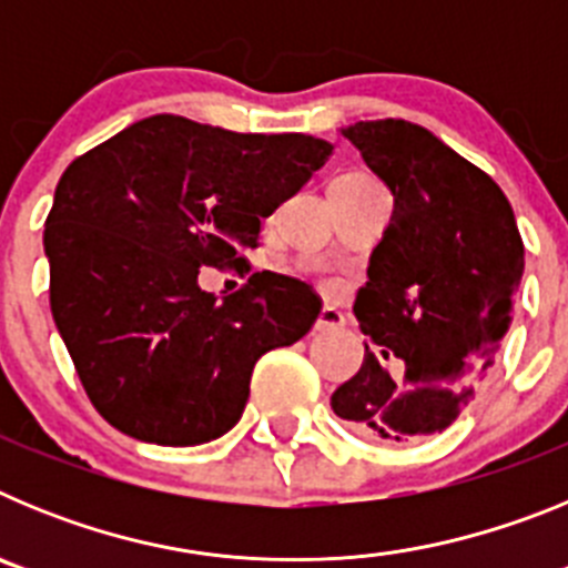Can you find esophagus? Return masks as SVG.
<instances>
[{
  "label": "esophagus",
  "mask_w": 568,
  "mask_h": 568,
  "mask_svg": "<svg viewBox=\"0 0 568 568\" xmlns=\"http://www.w3.org/2000/svg\"><path fill=\"white\" fill-rule=\"evenodd\" d=\"M344 327V315L335 307H324L318 313V321H315V333H335V329Z\"/></svg>",
  "instance_id": "34e87169"
}]
</instances>
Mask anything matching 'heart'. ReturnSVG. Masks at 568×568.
Returning <instances> with one entry per match:
<instances>
[{"instance_id":"heart-1","label":"heart","mask_w":568,"mask_h":568,"mask_svg":"<svg viewBox=\"0 0 568 568\" xmlns=\"http://www.w3.org/2000/svg\"><path fill=\"white\" fill-rule=\"evenodd\" d=\"M335 179H369V175H366V173H358V170H346V173L335 175ZM335 179H333V182H335Z\"/></svg>"}]
</instances>
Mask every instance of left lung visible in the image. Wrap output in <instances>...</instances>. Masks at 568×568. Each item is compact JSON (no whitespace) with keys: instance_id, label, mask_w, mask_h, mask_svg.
Listing matches in <instances>:
<instances>
[{"instance_id":"obj_1","label":"left lung","mask_w":568,"mask_h":568,"mask_svg":"<svg viewBox=\"0 0 568 568\" xmlns=\"http://www.w3.org/2000/svg\"><path fill=\"white\" fill-rule=\"evenodd\" d=\"M341 133L395 207L355 298L364 364L329 404L369 438L420 440L464 413L495 364L524 241L504 190L420 124L381 119Z\"/></svg>"}]
</instances>
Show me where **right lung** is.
Here are the masks:
<instances>
[{
	"label": "right lung",
	"mask_w": 568,
	"mask_h": 568,
	"mask_svg": "<svg viewBox=\"0 0 568 568\" xmlns=\"http://www.w3.org/2000/svg\"><path fill=\"white\" fill-rule=\"evenodd\" d=\"M304 133H233L159 113L70 164L44 222L50 313L104 420L195 446L239 424L255 361L307 335L321 301L287 275L227 298L199 270L239 264L261 219L324 168Z\"/></svg>",
	"instance_id": "right-lung-1"
}]
</instances>
